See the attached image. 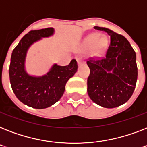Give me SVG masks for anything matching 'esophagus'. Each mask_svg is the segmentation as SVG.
<instances>
[{"mask_svg":"<svg viewBox=\"0 0 147 147\" xmlns=\"http://www.w3.org/2000/svg\"><path fill=\"white\" fill-rule=\"evenodd\" d=\"M77 62H78V65H80L83 63V61H82V58H78V59H77Z\"/></svg>","mask_w":147,"mask_h":147,"instance_id":"esophagus-1","label":"esophagus"}]
</instances>
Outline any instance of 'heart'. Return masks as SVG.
Instances as JSON below:
<instances>
[{
	"instance_id": "1",
	"label": "heart",
	"mask_w": 147,
	"mask_h": 147,
	"mask_svg": "<svg viewBox=\"0 0 147 147\" xmlns=\"http://www.w3.org/2000/svg\"><path fill=\"white\" fill-rule=\"evenodd\" d=\"M99 36L97 34H92L87 38L85 41V46L88 49H93L94 48L95 54H99L102 52L103 49L105 48L107 44V40L105 37H101L100 39Z\"/></svg>"
}]
</instances>
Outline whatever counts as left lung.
Instances as JSON below:
<instances>
[{
	"label": "left lung",
	"mask_w": 147,
	"mask_h": 147,
	"mask_svg": "<svg viewBox=\"0 0 147 147\" xmlns=\"http://www.w3.org/2000/svg\"><path fill=\"white\" fill-rule=\"evenodd\" d=\"M94 28L106 32L111 37V44L105 56L87 61L90 69L88 94L101 107H118L130 99L136 87V53L123 36L105 27Z\"/></svg>",
	"instance_id": "1"
}]
</instances>
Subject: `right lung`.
<instances>
[{"instance_id":"add662e5","label":"right lung","mask_w":147,"mask_h":147,"mask_svg":"<svg viewBox=\"0 0 147 147\" xmlns=\"http://www.w3.org/2000/svg\"><path fill=\"white\" fill-rule=\"evenodd\" d=\"M54 33L53 27L30 31L13 50L10 59L9 76L13 92L23 104L36 109L47 108L57 102L63 95L68 80L78 70L76 60L72 59L65 66L53 64L43 76H31L26 71L25 62L29 48Z\"/></svg>"}]
</instances>
